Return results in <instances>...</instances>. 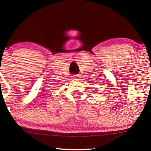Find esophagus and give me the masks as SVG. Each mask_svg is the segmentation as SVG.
<instances>
[{"mask_svg": "<svg viewBox=\"0 0 151 151\" xmlns=\"http://www.w3.org/2000/svg\"><path fill=\"white\" fill-rule=\"evenodd\" d=\"M72 77H73V79H79V78L80 77V76H79V74H76V75L72 76Z\"/></svg>", "mask_w": 151, "mask_h": 151, "instance_id": "34e87169", "label": "esophagus"}]
</instances>
